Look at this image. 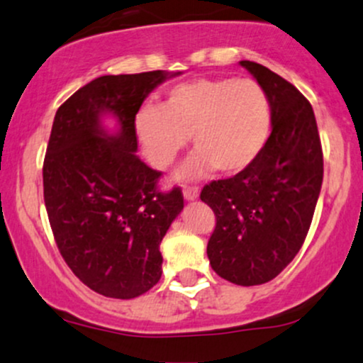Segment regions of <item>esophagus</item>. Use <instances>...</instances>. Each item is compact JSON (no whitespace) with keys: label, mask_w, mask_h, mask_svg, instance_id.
Segmentation results:
<instances>
[{"label":"esophagus","mask_w":363,"mask_h":363,"mask_svg":"<svg viewBox=\"0 0 363 363\" xmlns=\"http://www.w3.org/2000/svg\"><path fill=\"white\" fill-rule=\"evenodd\" d=\"M199 186H185L183 189V197H185V200H195L199 197Z\"/></svg>","instance_id":"1"}]
</instances>
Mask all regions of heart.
Returning <instances> with one entry per match:
<instances>
[{
  "label": "heart",
  "instance_id": "obj_1",
  "mask_svg": "<svg viewBox=\"0 0 363 363\" xmlns=\"http://www.w3.org/2000/svg\"><path fill=\"white\" fill-rule=\"evenodd\" d=\"M272 123L270 96L258 81L197 78L168 89L161 106H140L134 130L156 169L173 166L191 135L197 152L180 177L200 178L217 168L224 174L250 169L265 151Z\"/></svg>",
  "mask_w": 363,
  "mask_h": 363
}]
</instances>
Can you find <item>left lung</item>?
I'll return each mask as SVG.
<instances>
[{"mask_svg":"<svg viewBox=\"0 0 363 363\" xmlns=\"http://www.w3.org/2000/svg\"><path fill=\"white\" fill-rule=\"evenodd\" d=\"M272 101V134L246 172L211 182L200 199L216 214L207 245L212 270L236 285L270 282L299 253L323 183V149L313 106L294 84L241 61Z\"/></svg>","mask_w":363,"mask_h":363,"instance_id":"8db88e82","label":"left lung"}]
</instances>
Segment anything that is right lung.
Returning <instances> with one entry per match:
<instances>
[{
  "mask_svg": "<svg viewBox=\"0 0 363 363\" xmlns=\"http://www.w3.org/2000/svg\"><path fill=\"white\" fill-rule=\"evenodd\" d=\"M180 72L100 76L55 112L44 160V202L64 262L91 291L134 299L161 279L160 245L183 208L178 186L135 156L134 121L157 84ZM113 114L119 130L101 125Z\"/></svg>",
  "mask_w": 363,
  "mask_h": 363,
  "instance_id": "1",
  "label": "right lung"
}]
</instances>
